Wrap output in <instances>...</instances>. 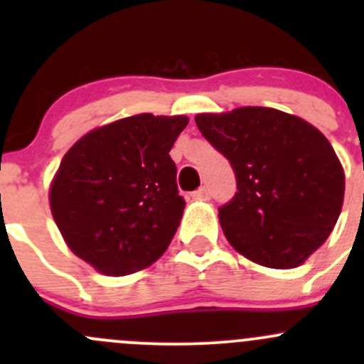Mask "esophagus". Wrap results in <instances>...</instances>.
<instances>
[{"label": "esophagus", "mask_w": 364, "mask_h": 364, "mask_svg": "<svg viewBox=\"0 0 364 364\" xmlns=\"http://www.w3.org/2000/svg\"><path fill=\"white\" fill-rule=\"evenodd\" d=\"M192 196L196 197V199H209V190L205 188V186H203V188L196 190V192H193Z\"/></svg>", "instance_id": "1"}]
</instances>
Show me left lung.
Wrapping results in <instances>:
<instances>
[{
	"mask_svg": "<svg viewBox=\"0 0 364 364\" xmlns=\"http://www.w3.org/2000/svg\"><path fill=\"white\" fill-rule=\"evenodd\" d=\"M196 123L236 174V196L218 208L229 243L274 269L303 264L328 240L343 204V168L328 139L269 107L197 114Z\"/></svg>",
	"mask_w": 364,
	"mask_h": 364,
	"instance_id": "obj_1",
	"label": "left lung"
}]
</instances>
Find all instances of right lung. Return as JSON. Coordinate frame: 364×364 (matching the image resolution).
Here are the masks:
<instances>
[{
  "label": "right lung",
  "mask_w": 364,
  "mask_h": 364,
  "mask_svg": "<svg viewBox=\"0 0 364 364\" xmlns=\"http://www.w3.org/2000/svg\"><path fill=\"white\" fill-rule=\"evenodd\" d=\"M186 116L137 114L84 135L50 185L54 222L68 248L104 274L151 266L181 222L185 199L171 148Z\"/></svg>",
  "instance_id": "obj_1"
}]
</instances>
